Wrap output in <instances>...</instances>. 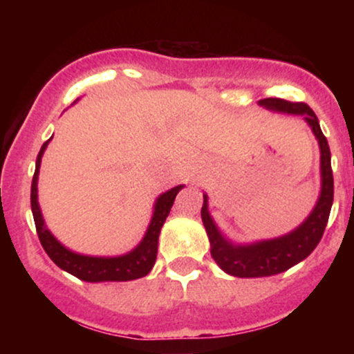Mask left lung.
Wrapping results in <instances>:
<instances>
[{"mask_svg":"<svg viewBox=\"0 0 354 354\" xmlns=\"http://www.w3.org/2000/svg\"><path fill=\"white\" fill-rule=\"evenodd\" d=\"M259 104L274 111L301 115L311 126L321 149V194L313 213L293 233L245 246L233 245L219 233L208 213V198L205 194L201 219L211 243V256L223 271L238 278H261V276L283 273L308 258L323 238L333 206V194H335L330 146L326 136L321 131L315 111L306 103H293L281 98H266L259 101Z\"/></svg>","mask_w":354,"mask_h":354,"instance_id":"left-lung-1","label":"left lung"}]
</instances>
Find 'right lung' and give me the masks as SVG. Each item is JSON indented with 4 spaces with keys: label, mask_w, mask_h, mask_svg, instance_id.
<instances>
[{
    "label": "right lung",
    "mask_w": 354,
    "mask_h": 354,
    "mask_svg": "<svg viewBox=\"0 0 354 354\" xmlns=\"http://www.w3.org/2000/svg\"><path fill=\"white\" fill-rule=\"evenodd\" d=\"M50 140L46 141L39 149L38 158H36V169L33 174V183H31V211H33L36 233H38L41 246L46 251L53 261L58 265L61 270L68 271L76 278L89 283L100 281H131V279L143 278L151 271L156 261L158 254V236L163 223L168 218L169 209H171L174 198L180 193L183 186H174L173 189L166 191L158 198L154 205V213L149 223V228L146 231L143 241L138 245L131 253L116 256V258H95V256L76 254L66 250L53 234L44 228V221L41 216V209L38 206V173L39 165H41V156L46 149Z\"/></svg>",
    "instance_id": "add662e5"
}]
</instances>
